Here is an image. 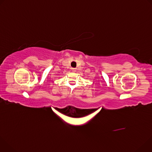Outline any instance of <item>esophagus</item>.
Segmentation results:
<instances>
[{
    "mask_svg": "<svg viewBox=\"0 0 152 152\" xmlns=\"http://www.w3.org/2000/svg\"><path fill=\"white\" fill-rule=\"evenodd\" d=\"M72 72H76V69H75V68H73V69H72Z\"/></svg>",
    "mask_w": 152,
    "mask_h": 152,
    "instance_id": "1",
    "label": "esophagus"
}]
</instances>
